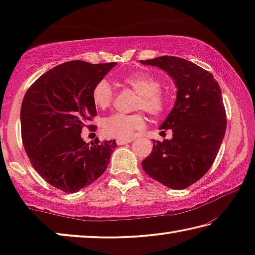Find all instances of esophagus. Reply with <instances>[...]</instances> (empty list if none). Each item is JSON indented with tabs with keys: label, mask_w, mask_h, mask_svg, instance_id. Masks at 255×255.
I'll list each match as a JSON object with an SVG mask.
<instances>
[{
	"label": "esophagus",
	"mask_w": 255,
	"mask_h": 255,
	"mask_svg": "<svg viewBox=\"0 0 255 255\" xmlns=\"http://www.w3.org/2000/svg\"><path fill=\"white\" fill-rule=\"evenodd\" d=\"M128 143H131L130 138H127V139H117L118 145H125V144H128Z\"/></svg>",
	"instance_id": "obj_1"
}]
</instances>
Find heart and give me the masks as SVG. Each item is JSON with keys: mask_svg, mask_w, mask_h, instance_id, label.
Returning a JSON list of instances; mask_svg holds the SVG:
<instances>
[{"mask_svg": "<svg viewBox=\"0 0 255 255\" xmlns=\"http://www.w3.org/2000/svg\"><path fill=\"white\" fill-rule=\"evenodd\" d=\"M123 83L138 93L136 98V110H145L149 115L159 116L166 111L170 105V97L163 91L162 82L157 77L146 72L130 73L123 76ZM92 100L99 109H107L115 100V92L107 80H100L94 85ZM145 118L140 114L125 115L114 114L102 123L105 135L118 139H127L132 133L145 127Z\"/></svg>", "mask_w": 255, "mask_h": 255, "instance_id": "heart-1", "label": "heart"}]
</instances>
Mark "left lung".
<instances>
[{
	"mask_svg": "<svg viewBox=\"0 0 255 255\" xmlns=\"http://www.w3.org/2000/svg\"><path fill=\"white\" fill-rule=\"evenodd\" d=\"M140 63L165 71L178 88L173 109L159 127L171 129L173 137L154 139L152 153L141 166L157 182L185 189L208 172L225 136L227 120L221 88L211 73L187 59L161 56Z\"/></svg>",
	"mask_w": 255,
	"mask_h": 255,
	"instance_id": "1",
	"label": "left lung"
}]
</instances>
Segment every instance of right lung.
<instances>
[{
  "label": "right lung",
  "instance_id": "obj_1",
  "mask_svg": "<svg viewBox=\"0 0 255 255\" xmlns=\"http://www.w3.org/2000/svg\"><path fill=\"white\" fill-rule=\"evenodd\" d=\"M116 63L71 60L30 85L21 105V137L33 169L50 185L76 192L106 171L116 141L85 143L81 132L97 116L94 85Z\"/></svg>",
  "mask_w": 255,
  "mask_h": 255
}]
</instances>
